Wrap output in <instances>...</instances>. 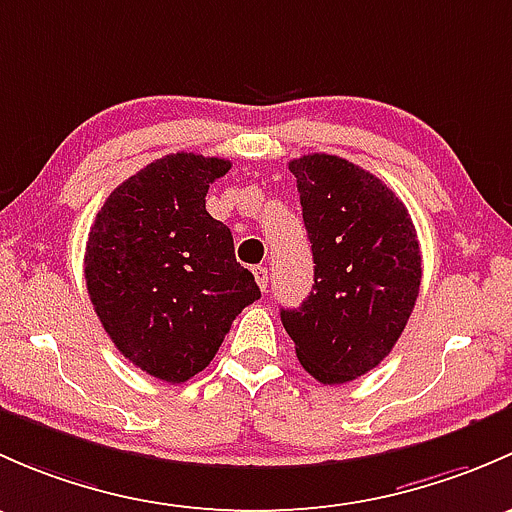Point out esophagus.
Segmentation results:
<instances>
[{
  "label": "esophagus",
  "mask_w": 512,
  "mask_h": 512,
  "mask_svg": "<svg viewBox=\"0 0 512 512\" xmlns=\"http://www.w3.org/2000/svg\"><path fill=\"white\" fill-rule=\"evenodd\" d=\"M254 278H256L258 288H261V291H266V288H268V268L266 266H256L254 268Z\"/></svg>",
  "instance_id": "1"
}]
</instances>
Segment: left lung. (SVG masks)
<instances>
[{
	"label": "left lung",
	"instance_id": "obj_1",
	"mask_svg": "<svg viewBox=\"0 0 512 512\" xmlns=\"http://www.w3.org/2000/svg\"><path fill=\"white\" fill-rule=\"evenodd\" d=\"M313 249V291L281 310L298 362L323 384L362 377L392 352L421 286V251L402 199L342 157L288 162Z\"/></svg>",
	"mask_w": 512,
	"mask_h": 512
}]
</instances>
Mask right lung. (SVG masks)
<instances>
[{"mask_svg": "<svg viewBox=\"0 0 512 512\" xmlns=\"http://www.w3.org/2000/svg\"><path fill=\"white\" fill-rule=\"evenodd\" d=\"M219 157L175 152L110 192L86 244V286L105 333L142 372L182 384L214 360L236 315L261 298L229 226L207 212Z\"/></svg>", "mask_w": 512, "mask_h": 512, "instance_id": "right-lung-1", "label": "right lung"}]
</instances>
